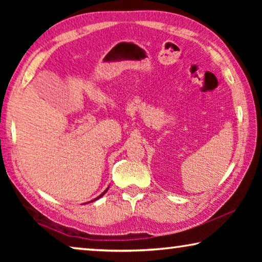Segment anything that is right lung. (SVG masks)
Wrapping results in <instances>:
<instances>
[{"instance_id":"1","label":"right lung","mask_w":262,"mask_h":262,"mask_svg":"<svg viewBox=\"0 0 262 262\" xmlns=\"http://www.w3.org/2000/svg\"><path fill=\"white\" fill-rule=\"evenodd\" d=\"M108 188H110V186H108V187H107V188H106V189L104 190V192H103V193H101V194L99 195V196H97L96 199H94V200H92L91 202H94V201H96V200H98V199H100V198H101V196H103V195H104V194H105L106 192H107V190H108ZM86 203H89V202H86Z\"/></svg>"}]
</instances>
